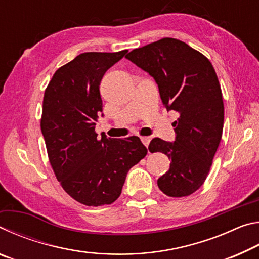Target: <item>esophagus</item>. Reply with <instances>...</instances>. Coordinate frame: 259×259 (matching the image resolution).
Listing matches in <instances>:
<instances>
[{"instance_id":"34e87169","label":"esophagus","mask_w":259,"mask_h":259,"mask_svg":"<svg viewBox=\"0 0 259 259\" xmlns=\"http://www.w3.org/2000/svg\"><path fill=\"white\" fill-rule=\"evenodd\" d=\"M140 140H142V143L147 147L148 144H150V142H151V137H147V136H142V137H140Z\"/></svg>"}]
</instances>
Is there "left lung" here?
I'll list each match as a JSON object with an SVG mask.
<instances>
[{
  "instance_id": "left-lung-1",
  "label": "left lung",
  "mask_w": 259,
  "mask_h": 259,
  "mask_svg": "<svg viewBox=\"0 0 259 259\" xmlns=\"http://www.w3.org/2000/svg\"><path fill=\"white\" fill-rule=\"evenodd\" d=\"M125 58L154 77L162 103L179 114L172 123L175 143L154 138L148 146L151 153H164L171 161L157 186L172 198L190 195L207 178L223 135L224 103L212 64L171 37L134 49Z\"/></svg>"
}]
</instances>
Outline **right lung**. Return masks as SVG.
Segmentation results:
<instances>
[{
	"label": "right lung",
	"instance_id": "1",
	"mask_svg": "<svg viewBox=\"0 0 259 259\" xmlns=\"http://www.w3.org/2000/svg\"><path fill=\"white\" fill-rule=\"evenodd\" d=\"M128 50L84 52L59 67L43 97L41 130L61 187L89 207L119 198L126 174L147 154L137 136L113 139L95 131L103 112L100 81Z\"/></svg>",
	"mask_w": 259,
	"mask_h": 259
}]
</instances>
